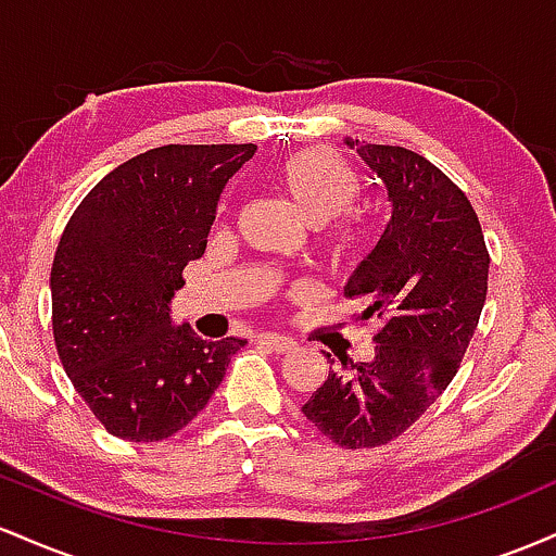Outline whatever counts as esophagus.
<instances>
[{"instance_id":"obj_1","label":"esophagus","mask_w":556,"mask_h":556,"mask_svg":"<svg viewBox=\"0 0 556 556\" xmlns=\"http://www.w3.org/2000/svg\"><path fill=\"white\" fill-rule=\"evenodd\" d=\"M258 342L266 344V348L274 350V353H292V350L298 348V342L292 340V337H285V334H258Z\"/></svg>"}]
</instances>
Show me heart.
Returning <instances> with one entry per match:
<instances>
[{
  "mask_svg": "<svg viewBox=\"0 0 556 556\" xmlns=\"http://www.w3.org/2000/svg\"><path fill=\"white\" fill-rule=\"evenodd\" d=\"M271 177L292 206L314 222L318 251L331 264L355 261L371 245V219L353 208L361 198V175L334 149L292 151L274 164Z\"/></svg>",
  "mask_w": 556,
  "mask_h": 556,
  "instance_id": "1",
  "label": "heart"
}]
</instances>
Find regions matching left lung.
<instances>
[{
    "label": "left lung",
    "instance_id": "8db88e82",
    "mask_svg": "<svg viewBox=\"0 0 556 556\" xmlns=\"http://www.w3.org/2000/svg\"><path fill=\"white\" fill-rule=\"evenodd\" d=\"M358 146V143H355ZM394 212L344 298L376 316V353L329 371L303 405L318 433L371 450L410 429L450 387L486 303L489 251L468 195L426 156L402 146H361ZM331 358V355H329Z\"/></svg>",
    "mask_w": 556,
    "mask_h": 556
}]
</instances>
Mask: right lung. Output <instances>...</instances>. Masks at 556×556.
I'll return each instance as SVG.
<instances>
[{
  "instance_id": "add662e5",
  "label": "right lung",
  "mask_w": 556,
  "mask_h": 556,
  "mask_svg": "<svg viewBox=\"0 0 556 556\" xmlns=\"http://www.w3.org/2000/svg\"><path fill=\"white\" fill-rule=\"evenodd\" d=\"M253 143L159 146L70 216L52 264V331L75 392L112 437L162 442L208 405L242 340L172 327L182 269L206 251L222 188Z\"/></svg>"
}]
</instances>
